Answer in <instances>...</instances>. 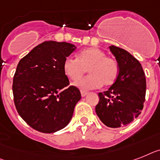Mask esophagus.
Here are the masks:
<instances>
[{
	"instance_id": "34e87169",
	"label": "esophagus",
	"mask_w": 160,
	"mask_h": 160,
	"mask_svg": "<svg viewBox=\"0 0 160 160\" xmlns=\"http://www.w3.org/2000/svg\"><path fill=\"white\" fill-rule=\"evenodd\" d=\"M88 94V92H85V91H81V96H82V97L86 96Z\"/></svg>"
}]
</instances>
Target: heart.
<instances>
[{
    "label": "heart",
    "mask_w": 160,
    "mask_h": 160,
    "mask_svg": "<svg viewBox=\"0 0 160 160\" xmlns=\"http://www.w3.org/2000/svg\"><path fill=\"white\" fill-rule=\"evenodd\" d=\"M90 74L75 82V86L82 90L100 88L101 85L109 87L118 78L119 67L114 58L106 56L102 50L97 47L82 50L77 59L71 56L65 58L63 63L64 74L71 80L76 81L86 72Z\"/></svg>",
    "instance_id": "heart-1"
}]
</instances>
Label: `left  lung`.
Masks as SVG:
<instances>
[{
  "label": "left lung",
  "instance_id": "1",
  "mask_svg": "<svg viewBox=\"0 0 160 160\" xmlns=\"http://www.w3.org/2000/svg\"><path fill=\"white\" fill-rule=\"evenodd\" d=\"M116 57L119 72L109 89L100 92L96 112L101 122L109 128L127 126L142 112L146 99V75L140 62L128 51L109 47Z\"/></svg>",
  "mask_w": 160,
  "mask_h": 160
}]
</instances>
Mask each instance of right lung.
I'll return each mask as SVG.
<instances>
[{"label":"right lung","mask_w":160,"mask_h":160,"mask_svg":"<svg viewBox=\"0 0 160 160\" xmlns=\"http://www.w3.org/2000/svg\"><path fill=\"white\" fill-rule=\"evenodd\" d=\"M76 47L67 42H44L19 60L13 78L14 105L35 130L52 133L72 118L81 93L63 70L65 58Z\"/></svg>","instance_id":"right-lung-1"}]
</instances>
